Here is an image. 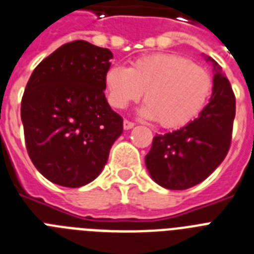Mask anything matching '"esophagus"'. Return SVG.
Instances as JSON below:
<instances>
[{
    "instance_id": "1",
    "label": "esophagus",
    "mask_w": 254,
    "mask_h": 254,
    "mask_svg": "<svg viewBox=\"0 0 254 254\" xmlns=\"http://www.w3.org/2000/svg\"><path fill=\"white\" fill-rule=\"evenodd\" d=\"M133 126H135V123L129 122V121H127V119H125V121H123V128L125 129L133 128Z\"/></svg>"
}]
</instances>
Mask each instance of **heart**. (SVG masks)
<instances>
[{"label":"heart","instance_id":"obj_1","mask_svg":"<svg viewBox=\"0 0 254 254\" xmlns=\"http://www.w3.org/2000/svg\"><path fill=\"white\" fill-rule=\"evenodd\" d=\"M108 100L125 109L144 94L140 114L158 119L164 128H179L200 114L211 96L213 81L205 68L177 54H151L128 69L113 65L104 75Z\"/></svg>","mask_w":254,"mask_h":254}]
</instances>
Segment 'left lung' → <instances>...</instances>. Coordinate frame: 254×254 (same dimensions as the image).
Returning <instances> with one entry per match:
<instances>
[{
  "label": "left lung",
  "instance_id": "8db88e82",
  "mask_svg": "<svg viewBox=\"0 0 254 254\" xmlns=\"http://www.w3.org/2000/svg\"><path fill=\"white\" fill-rule=\"evenodd\" d=\"M205 60L214 71L209 103L183 128L155 136L145 157L151 179L166 189L185 190L204 181L230 148L235 96L220 65L211 58Z\"/></svg>",
  "mask_w": 254,
  "mask_h": 254
}]
</instances>
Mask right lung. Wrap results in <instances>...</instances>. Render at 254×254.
<instances>
[{"mask_svg": "<svg viewBox=\"0 0 254 254\" xmlns=\"http://www.w3.org/2000/svg\"><path fill=\"white\" fill-rule=\"evenodd\" d=\"M110 59V50L73 41L43 59L28 81L21 99L25 145L34 167L56 185L94 181L122 135V117L104 94Z\"/></svg>", "mask_w": 254, "mask_h": 254, "instance_id": "obj_1", "label": "right lung"}]
</instances>
